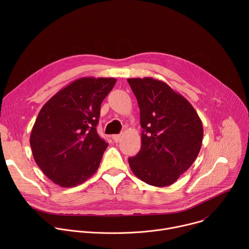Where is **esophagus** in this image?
<instances>
[{"label":"esophagus","mask_w":249,"mask_h":249,"mask_svg":"<svg viewBox=\"0 0 249 249\" xmlns=\"http://www.w3.org/2000/svg\"><path fill=\"white\" fill-rule=\"evenodd\" d=\"M112 139H113V141L115 142V143H118V142H120L121 141V139H122V136L121 135H113L112 136Z\"/></svg>","instance_id":"1"}]
</instances>
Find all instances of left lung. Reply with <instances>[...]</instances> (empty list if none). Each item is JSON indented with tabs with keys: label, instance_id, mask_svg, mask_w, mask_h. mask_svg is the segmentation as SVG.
Listing matches in <instances>:
<instances>
[{
	"label": "left lung",
	"instance_id": "left-lung-1",
	"mask_svg": "<svg viewBox=\"0 0 249 249\" xmlns=\"http://www.w3.org/2000/svg\"><path fill=\"white\" fill-rule=\"evenodd\" d=\"M139 104L142 147L129 158L133 173L147 184L174 183L196 160L203 125L191 103L167 84L153 78L127 80Z\"/></svg>",
	"mask_w": 249,
	"mask_h": 249
}]
</instances>
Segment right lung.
I'll use <instances>...</instances> for the list:
<instances>
[{"label": "right lung", "instance_id": "right-lung-1", "mask_svg": "<svg viewBox=\"0 0 249 249\" xmlns=\"http://www.w3.org/2000/svg\"><path fill=\"white\" fill-rule=\"evenodd\" d=\"M114 78H81L59 90L41 108L30 134L35 162L61 187L82 184L97 170L105 143L96 131L102 100Z\"/></svg>", "mask_w": 249, "mask_h": 249}]
</instances>
